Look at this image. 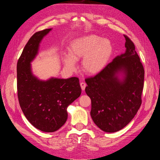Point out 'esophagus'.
I'll list each match as a JSON object with an SVG mask.
<instances>
[{
    "instance_id": "34e87169",
    "label": "esophagus",
    "mask_w": 160,
    "mask_h": 160,
    "mask_svg": "<svg viewBox=\"0 0 160 160\" xmlns=\"http://www.w3.org/2000/svg\"><path fill=\"white\" fill-rule=\"evenodd\" d=\"M80 86H81V88H82V91H84L85 90V88L86 87V83L85 82H81L80 83Z\"/></svg>"
}]
</instances>
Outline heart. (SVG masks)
Returning a JSON list of instances; mask_svg holds the SVG:
<instances>
[{
  "label": "heart",
  "mask_w": 160,
  "mask_h": 160,
  "mask_svg": "<svg viewBox=\"0 0 160 160\" xmlns=\"http://www.w3.org/2000/svg\"><path fill=\"white\" fill-rule=\"evenodd\" d=\"M112 53L110 41L97 35L86 36L74 40L68 48L69 56L63 58L67 67L73 69L74 61L83 58L82 69L88 74H95L101 71Z\"/></svg>",
  "instance_id": "obj_1"
}]
</instances>
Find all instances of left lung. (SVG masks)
I'll list each match as a JSON object with an SVG mask.
<instances>
[{
	"instance_id": "8db88e82",
	"label": "left lung",
	"mask_w": 160,
	"mask_h": 160,
	"mask_svg": "<svg viewBox=\"0 0 160 160\" xmlns=\"http://www.w3.org/2000/svg\"><path fill=\"white\" fill-rule=\"evenodd\" d=\"M127 48L94 77L87 78L86 93L91 100V116L106 132H115L126 127L141 104L145 71L132 41L124 35ZM122 71L121 81L116 74Z\"/></svg>"
}]
</instances>
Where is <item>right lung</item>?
I'll return each mask as SVG.
<instances>
[{"label": "right lung", "instance_id": "add662e5", "mask_svg": "<svg viewBox=\"0 0 160 160\" xmlns=\"http://www.w3.org/2000/svg\"><path fill=\"white\" fill-rule=\"evenodd\" d=\"M50 30L36 32L25 45L17 64V88L21 110L33 127L45 132H53L62 127L68 117L67 107L82 91L77 77L45 82L33 76L30 62L38 54L41 39Z\"/></svg>", "mask_w": 160, "mask_h": 160}]
</instances>
